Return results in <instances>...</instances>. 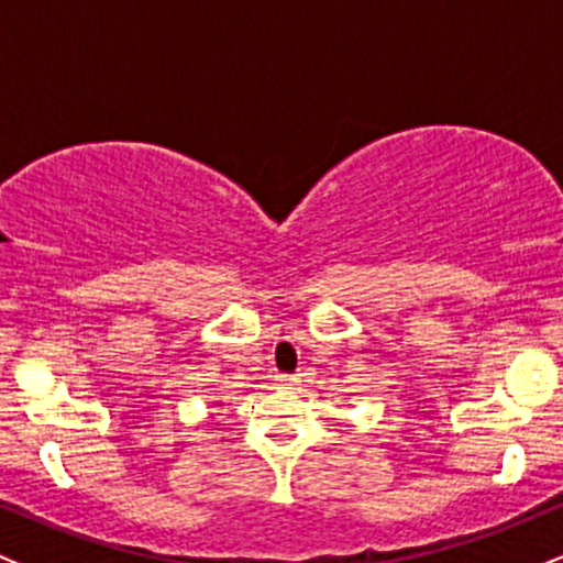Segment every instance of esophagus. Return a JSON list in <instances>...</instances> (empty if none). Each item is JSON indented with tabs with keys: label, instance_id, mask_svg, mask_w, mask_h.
Instances as JSON below:
<instances>
[{
	"label": "esophagus",
	"instance_id": "obj_1",
	"mask_svg": "<svg viewBox=\"0 0 563 563\" xmlns=\"http://www.w3.org/2000/svg\"><path fill=\"white\" fill-rule=\"evenodd\" d=\"M277 386H280V389H294V386H299V378H296V376H277Z\"/></svg>",
	"mask_w": 563,
	"mask_h": 563
}]
</instances>
